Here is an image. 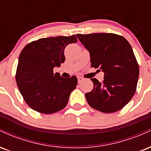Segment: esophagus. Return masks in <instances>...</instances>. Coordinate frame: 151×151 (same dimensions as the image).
I'll return each instance as SVG.
<instances>
[{"label":"esophagus","instance_id":"34e87169","mask_svg":"<svg viewBox=\"0 0 151 151\" xmlns=\"http://www.w3.org/2000/svg\"><path fill=\"white\" fill-rule=\"evenodd\" d=\"M77 79H78V82L80 83L81 81L84 80V78L81 77H77Z\"/></svg>","mask_w":151,"mask_h":151}]
</instances>
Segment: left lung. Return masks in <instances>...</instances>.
Returning <instances> with one entry per match:
<instances>
[{"label":"left lung","mask_w":151,"mask_h":151,"mask_svg":"<svg viewBox=\"0 0 151 151\" xmlns=\"http://www.w3.org/2000/svg\"><path fill=\"white\" fill-rule=\"evenodd\" d=\"M77 37L89 51L91 67L104 73L102 83L91 79L93 88L85 94L88 104L104 113L120 110L134 95L139 75L131 45L113 33L77 34Z\"/></svg>","instance_id":"8db88e82"}]
</instances>
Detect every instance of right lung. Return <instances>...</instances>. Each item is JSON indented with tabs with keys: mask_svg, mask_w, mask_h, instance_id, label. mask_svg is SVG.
Wrapping results in <instances>:
<instances>
[{
	"mask_svg": "<svg viewBox=\"0 0 151 151\" xmlns=\"http://www.w3.org/2000/svg\"><path fill=\"white\" fill-rule=\"evenodd\" d=\"M77 42L75 35L41 38L27 45L18 59L16 82L27 104L36 111L49 114L63 109L77 78H63L53 73L65 60L67 45Z\"/></svg>",
	"mask_w": 151,
	"mask_h": 151,
	"instance_id": "right-lung-1",
	"label": "right lung"
}]
</instances>
